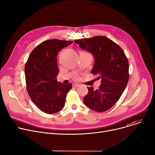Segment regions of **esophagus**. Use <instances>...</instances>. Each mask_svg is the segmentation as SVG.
I'll use <instances>...</instances> for the list:
<instances>
[{
  "mask_svg": "<svg viewBox=\"0 0 155 155\" xmlns=\"http://www.w3.org/2000/svg\"><path fill=\"white\" fill-rule=\"evenodd\" d=\"M73 86L75 87H78L80 86V85L78 83H74V84H73Z\"/></svg>",
  "mask_w": 155,
  "mask_h": 155,
  "instance_id": "esophagus-1",
  "label": "esophagus"
}]
</instances>
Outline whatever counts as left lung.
<instances>
[{"label":"left lung","instance_id":"1","mask_svg":"<svg viewBox=\"0 0 155 155\" xmlns=\"http://www.w3.org/2000/svg\"><path fill=\"white\" fill-rule=\"evenodd\" d=\"M75 43L83 50L90 52L94 58L91 73L101 80L99 88L87 87L83 97L87 106L96 112H104L119 100L129 78V62L121 48L106 36L79 39Z\"/></svg>","mask_w":155,"mask_h":155}]
</instances>
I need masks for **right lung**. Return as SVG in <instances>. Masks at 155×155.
<instances>
[{
  "instance_id": "add662e5",
  "label": "right lung",
  "mask_w": 155,
  "mask_h": 155,
  "mask_svg": "<svg viewBox=\"0 0 155 155\" xmlns=\"http://www.w3.org/2000/svg\"><path fill=\"white\" fill-rule=\"evenodd\" d=\"M73 41L49 39L38 45L25 64L26 90L32 101L47 114H54L64 106L65 97L72 85L58 82L57 55Z\"/></svg>"
}]
</instances>
